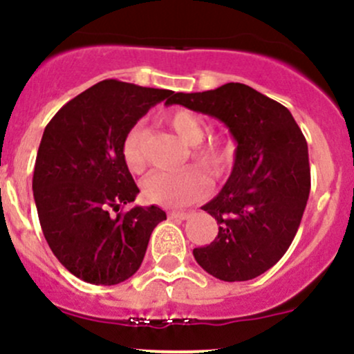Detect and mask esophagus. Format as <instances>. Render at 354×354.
<instances>
[{"instance_id":"34e87169","label":"esophagus","mask_w":354,"mask_h":354,"mask_svg":"<svg viewBox=\"0 0 354 354\" xmlns=\"http://www.w3.org/2000/svg\"><path fill=\"white\" fill-rule=\"evenodd\" d=\"M168 216L171 220H180V221H183V220H188L189 218V213H185V212H171V213H168Z\"/></svg>"}]
</instances>
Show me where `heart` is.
<instances>
[{
    "mask_svg": "<svg viewBox=\"0 0 354 354\" xmlns=\"http://www.w3.org/2000/svg\"><path fill=\"white\" fill-rule=\"evenodd\" d=\"M166 122L176 133L178 138L189 146V158L208 171L218 176L230 162L228 146L218 138L203 141L207 134V124L200 115L189 111H174L166 115ZM122 158L126 166L134 173H141L146 168V158L142 153V126L136 124L127 131L122 139ZM142 196L146 201L161 207L178 208L193 203L207 195L208 183L203 174L195 168H186L178 173L156 171L142 181Z\"/></svg>",
    "mask_w": 354,
    "mask_h": 354,
    "instance_id": "1",
    "label": "heart"
}]
</instances>
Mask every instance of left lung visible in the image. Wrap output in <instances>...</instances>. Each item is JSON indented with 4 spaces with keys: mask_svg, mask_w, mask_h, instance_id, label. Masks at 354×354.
Masks as SVG:
<instances>
[{
    "mask_svg": "<svg viewBox=\"0 0 354 354\" xmlns=\"http://www.w3.org/2000/svg\"><path fill=\"white\" fill-rule=\"evenodd\" d=\"M180 104L221 120L235 139V162L221 192L201 209L216 220L218 235L193 250L209 275L250 281L281 260L308 205V142L289 109L245 84L215 91L176 92Z\"/></svg>",
    "mask_w": 354,
    "mask_h": 354,
    "instance_id": "8db88e82",
    "label": "left lung"
}]
</instances>
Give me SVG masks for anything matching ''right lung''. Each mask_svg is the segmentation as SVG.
I'll return each instance as SVG.
<instances>
[{
	"mask_svg": "<svg viewBox=\"0 0 354 354\" xmlns=\"http://www.w3.org/2000/svg\"><path fill=\"white\" fill-rule=\"evenodd\" d=\"M173 94L102 80L45 127L33 171L38 218L58 262L88 284L114 286L134 275L154 227L166 220L156 205L119 212L139 193L120 147L127 131Z\"/></svg>",
	"mask_w": 354,
	"mask_h": 354,
	"instance_id": "right-lung-1",
	"label": "right lung"
}]
</instances>
